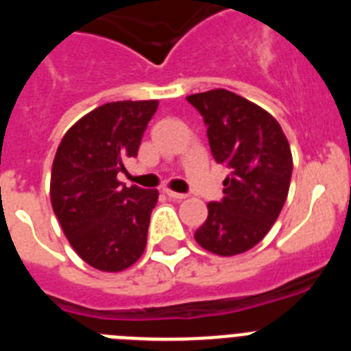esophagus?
Here are the masks:
<instances>
[{"label":"esophagus","mask_w":351,"mask_h":351,"mask_svg":"<svg viewBox=\"0 0 351 351\" xmlns=\"http://www.w3.org/2000/svg\"><path fill=\"white\" fill-rule=\"evenodd\" d=\"M165 195L169 198H173V200H182V198L188 197L186 193H178V191H172V190H165Z\"/></svg>","instance_id":"esophagus-1"}]
</instances>
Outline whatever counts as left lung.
<instances>
[{
    "instance_id": "left-lung-1",
    "label": "left lung",
    "mask_w": 351,
    "mask_h": 351,
    "mask_svg": "<svg viewBox=\"0 0 351 351\" xmlns=\"http://www.w3.org/2000/svg\"><path fill=\"white\" fill-rule=\"evenodd\" d=\"M186 100L204 117L216 163L230 170L225 197L207 204L195 239L210 253L239 255L267 235L283 209L293 169L290 145L271 114L235 93L213 89Z\"/></svg>"
}]
</instances>
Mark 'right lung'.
Wrapping results in <instances>:
<instances>
[{
	"label": "right lung",
	"mask_w": 351,
	"mask_h": 351,
	"mask_svg": "<svg viewBox=\"0 0 351 351\" xmlns=\"http://www.w3.org/2000/svg\"><path fill=\"white\" fill-rule=\"evenodd\" d=\"M156 100L112 101L77 121L61 141L51 173V202L71 247L95 269L117 272L145 250L158 190L117 181L137 156Z\"/></svg>",
	"instance_id": "1"
}]
</instances>
